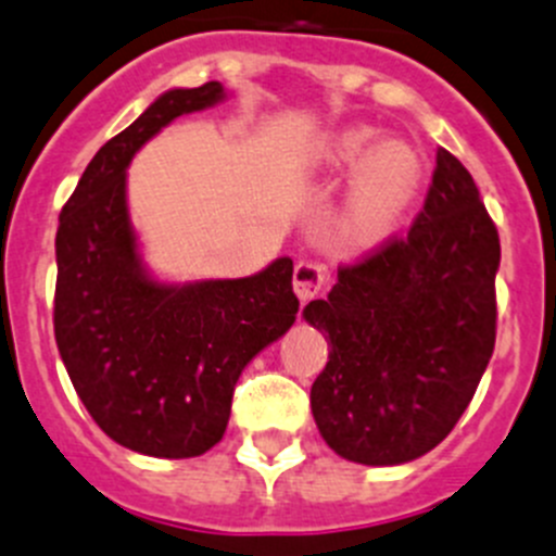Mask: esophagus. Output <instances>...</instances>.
<instances>
[{"mask_svg":"<svg viewBox=\"0 0 556 556\" xmlns=\"http://www.w3.org/2000/svg\"><path fill=\"white\" fill-rule=\"evenodd\" d=\"M326 268L315 261H299L293 271V290L302 302H309L324 290Z\"/></svg>","mask_w":556,"mask_h":556,"instance_id":"esophagus-1","label":"esophagus"}]
</instances>
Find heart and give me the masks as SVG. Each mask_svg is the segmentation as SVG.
<instances>
[{"label":"heart","instance_id":"b5f03b06","mask_svg":"<svg viewBox=\"0 0 556 556\" xmlns=\"http://www.w3.org/2000/svg\"><path fill=\"white\" fill-rule=\"evenodd\" d=\"M309 167L324 178L354 173L337 219L342 241L351 247H372L392 236L425 184L417 148L403 139L381 142V134L370 126L340 128L320 139L309 155Z\"/></svg>","mask_w":556,"mask_h":556}]
</instances>
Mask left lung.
I'll use <instances>...</instances> for the list:
<instances>
[{"mask_svg": "<svg viewBox=\"0 0 556 556\" xmlns=\"http://www.w3.org/2000/svg\"><path fill=\"white\" fill-rule=\"evenodd\" d=\"M496 268L494 219L469 169L439 148L406 236L337 268L329 299L304 307L331 345L309 406L337 455L395 466L447 439L494 354Z\"/></svg>", "mask_w": 556, "mask_h": 556, "instance_id": "left-lung-1", "label": "left lung"}]
</instances>
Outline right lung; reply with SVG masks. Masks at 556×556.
Returning a JSON list of instances; mask_svg holds the SVG:
<instances>
[{
    "label": "right lung",
    "instance_id": "right-lung-1",
    "mask_svg": "<svg viewBox=\"0 0 556 556\" xmlns=\"http://www.w3.org/2000/svg\"><path fill=\"white\" fill-rule=\"evenodd\" d=\"M219 81L169 90L87 164L56 227L54 337L98 428L153 458H194L225 435L252 356L293 326V261L243 279L161 285L126 205L134 153L175 117L222 101Z\"/></svg>",
    "mask_w": 556,
    "mask_h": 556
}]
</instances>
